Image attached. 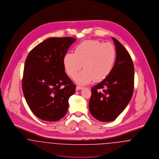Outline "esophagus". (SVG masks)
I'll return each mask as SVG.
<instances>
[{
	"mask_svg": "<svg viewBox=\"0 0 159 159\" xmlns=\"http://www.w3.org/2000/svg\"><path fill=\"white\" fill-rule=\"evenodd\" d=\"M83 88V86H80V85H77V86H76V91H79V90H81V89H82Z\"/></svg>",
	"mask_w": 159,
	"mask_h": 159,
	"instance_id": "obj_1",
	"label": "esophagus"
}]
</instances>
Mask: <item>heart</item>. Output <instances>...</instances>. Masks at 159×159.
<instances>
[{"mask_svg":"<svg viewBox=\"0 0 159 159\" xmlns=\"http://www.w3.org/2000/svg\"><path fill=\"white\" fill-rule=\"evenodd\" d=\"M116 59V49L110 42L102 43L97 40L83 41L75 53H66L63 64L66 73L74 78L83 66L84 70L75 78L77 83L87 84L92 80L100 82L111 72Z\"/></svg>","mask_w":159,"mask_h":159,"instance_id":"b5f03b06","label":"heart"}]
</instances>
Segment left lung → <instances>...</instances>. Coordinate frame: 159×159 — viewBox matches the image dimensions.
Returning <instances> with one entry per match:
<instances>
[{
    "mask_svg": "<svg viewBox=\"0 0 159 159\" xmlns=\"http://www.w3.org/2000/svg\"><path fill=\"white\" fill-rule=\"evenodd\" d=\"M116 59L110 74L92 88L89 103L92 116L101 121L114 120L128 106L134 89V67L127 50L112 38Z\"/></svg>",
    "mask_w": 159,
    "mask_h": 159,
    "instance_id": "left-lung-1",
    "label": "left lung"
}]
</instances>
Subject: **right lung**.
Instances as JSON below:
<instances>
[{"label":"right lung","instance_id":"right-lung-1","mask_svg":"<svg viewBox=\"0 0 159 159\" xmlns=\"http://www.w3.org/2000/svg\"><path fill=\"white\" fill-rule=\"evenodd\" d=\"M76 39L49 38L29 53L25 62L22 88L31 111L45 121H57L67 113L68 99L76 85L65 73L64 57Z\"/></svg>","mask_w":159,"mask_h":159}]
</instances>
